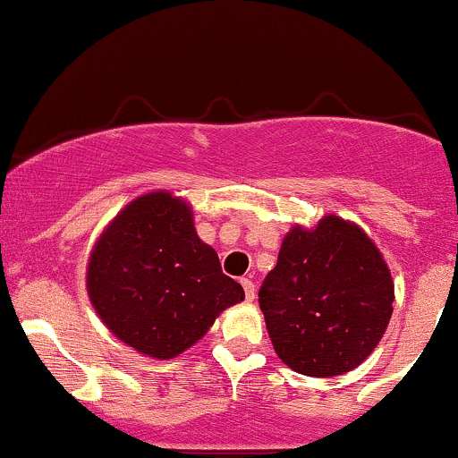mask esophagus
<instances>
[{"label":"esophagus","mask_w":458,"mask_h":458,"mask_svg":"<svg viewBox=\"0 0 458 458\" xmlns=\"http://www.w3.org/2000/svg\"><path fill=\"white\" fill-rule=\"evenodd\" d=\"M242 287H244V295H246V300H249V302H252V300H255V295H257V289H255V283L250 281V278H242Z\"/></svg>","instance_id":"esophagus-1"}]
</instances>
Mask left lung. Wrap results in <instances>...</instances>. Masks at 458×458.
<instances>
[{"mask_svg": "<svg viewBox=\"0 0 458 458\" xmlns=\"http://www.w3.org/2000/svg\"><path fill=\"white\" fill-rule=\"evenodd\" d=\"M394 284L377 246L356 225L326 216L284 235L259 289L274 352L310 377L356 369L384 336Z\"/></svg>", "mask_w": 458, "mask_h": 458, "instance_id": "8db88e82", "label": "left lung"}]
</instances>
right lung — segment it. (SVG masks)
Wrapping results in <instances>:
<instances>
[{
	"label": "right lung",
	"instance_id": "obj_1",
	"mask_svg": "<svg viewBox=\"0 0 458 458\" xmlns=\"http://www.w3.org/2000/svg\"><path fill=\"white\" fill-rule=\"evenodd\" d=\"M96 313L120 341L156 360L175 358L244 300L199 240L192 212L169 192L139 197L96 242L88 267Z\"/></svg>",
	"mask_w": 458,
	"mask_h": 458
}]
</instances>
